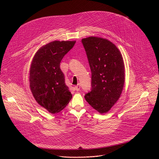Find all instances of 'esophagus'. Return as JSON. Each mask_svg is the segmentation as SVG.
Segmentation results:
<instances>
[{"mask_svg": "<svg viewBox=\"0 0 159 159\" xmlns=\"http://www.w3.org/2000/svg\"><path fill=\"white\" fill-rule=\"evenodd\" d=\"M75 90H77V91H79L80 89V84H77V85L75 87Z\"/></svg>", "mask_w": 159, "mask_h": 159, "instance_id": "1", "label": "esophagus"}]
</instances>
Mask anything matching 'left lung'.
I'll list each match as a JSON object with an SVG mask.
<instances>
[{
	"instance_id": "8db88e82",
	"label": "left lung",
	"mask_w": 159,
	"mask_h": 159,
	"mask_svg": "<svg viewBox=\"0 0 159 159\" xmlns=\"http://www.w3.org/2000/svg\"><path fill=\"white\" fill-rule=\"evenodd\" d=\"M92 72V90L87 102L100 114L107 113L118 101L125 84V64L119 49L107 39H82Z\"/></svg>"
}]
</instances>
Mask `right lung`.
I'll list each match as a JSON object with an SVG mask.
<instances>
[{
  "label": "right lung",
  "instance_id": "obj_1",
  "mask_svg": "<svg viewBox=\"0 0 159 159\" xmlns=\"http://www.w3.org/2000/svg\"><path fill=\"white\" fill-rule=\"evenodd\" d=\"M76 41H53L35 53L30 70V86L36 101L52 114L63 109L72 98L60 64Z\"/></svg>",
  "mask_w": 159,
  "mask_h": 159
}]
</instances>
